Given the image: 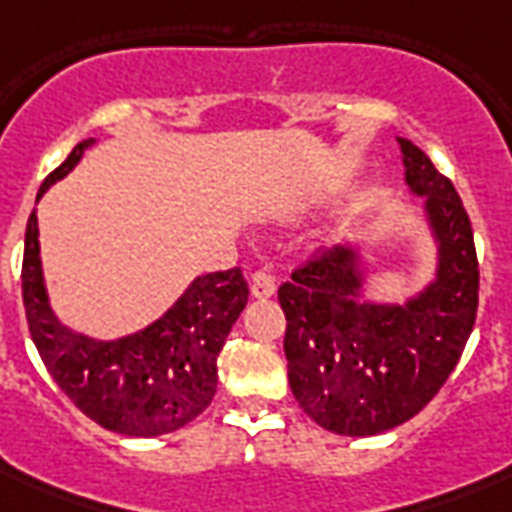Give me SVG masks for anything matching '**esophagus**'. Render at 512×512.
<instances>
[{"label":"esophagus","mask_w":512,"mask_h":512,"mask_svg":"<svg viewBox=\"0 0 512 512\" xmlns=\"http://www.w3.org/2000/svg\"><path fill=\"white\" fill-rule=\"evenodd\" d=\"M249 289H252V297H257V300H268V297L276 295V281L268 271H255L252 279H249Z\"/></svg>","instance_id":"esophagus-1"}]
</instances>
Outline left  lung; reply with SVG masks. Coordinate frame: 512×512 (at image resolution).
<instances>
[{"label": "left lung", "mask_w": 512, "mask_h": 512, "mask_svg": "<svg viewBox=\"0 0 512 512\" xmlns=\"http://www.w3.org/2000/svg\"><path fill=\"white\" fill-rule=\"evenodd\" d=\"M409 196L436 249L425 287L401 303L366 295L361 244L321 249L281 284L289 388L316 425L377 436L412 420L460 361L478 308L473 228L452 180L412 140L396 138Z\"/></svg>", "instance_id": "8db88e82"}]
</instances>
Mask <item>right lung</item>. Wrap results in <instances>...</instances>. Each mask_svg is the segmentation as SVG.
Segmentation results:
<instances>
[{"mask_svg":"<svg viewBox=\"0 0 512 512\" xmlns=\"http://www.w3.org/2000/svg\"><path fill=\"white\" fill-rule=\"evenodd\" d=\"M92 146L95 138L82 140L58 170L44 177L36 201L74 170ZM247 297L241 268L204 273L148 327L114 340L84 335L52 311L36 209L28 217L23 305L31 340L58 388L90 420L122 436H164L207 409L217 390V356Z\"/></svg>","mask_w":512,"mask_h":512,"instance_id":"add662e5","label":"right lung"}]
</instances>
